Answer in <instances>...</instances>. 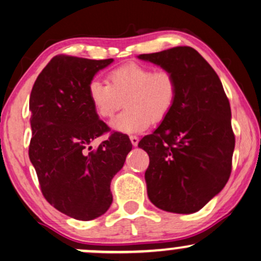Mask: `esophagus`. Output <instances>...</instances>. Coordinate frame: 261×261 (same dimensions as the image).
Returning a JSON list of instances; mask_svg holds the SVG:
<instances>
[{
  "label": "esophagus",
  "instance_id": "34e87169",
  "mask_svg": "<svg viewBox=\"0 0 261 261\" xmlns=\"http://www.w3.org/2000/svg\"><path fill=\"white\" fill-rule=\"evenodd\" d=\"M130 141L133 144V146H138L139 145V138H136V136H131Z\"/></svg>",
  "mask_w": 261,
  "mask_h": 261
}]
</instances>
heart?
<instances>
[{
    "label": "heart",
    "instance_id": "heart-1",
    "mask_svg": "<svg viewBox=\"0 0 261 261\" xmlns=\"http://www.w3.org/2000/svg\"><path fill=\"white\" fill-rule=\"evenodd\" d=\"M87 97L101 119H109L125 103L126 110L110 126L121 134L145 131L151 122H160L171 112L177 97V81L167 70H152L130 62L108 73V84L91 80Z\"/></svg>",
    "mask_w": 261,
    "mask_h": 261
}]
</instances>
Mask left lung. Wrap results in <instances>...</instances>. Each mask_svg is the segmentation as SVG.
Instances as JSON below:
<instances>
[{
    "label": "left lung",
    "mask_w": 261,
    "mask_h": 261,
    "mask_svg": "<svg viewBox=\"0 0 261 261\" xmlns=\"http://www.w3.org/2000/svg\"><path fill=\"white\" fill-rule=\"evenodd\" d=\"M175 75L177 97L171 112L139 147L147 152V196L169 213L193 214L218 195L231 172L235 136L231 110L220 79L189 46L144 54Z\"/></svg>",
    "instance_id": "obj_1"
}]
</instances>
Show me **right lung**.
I'll return each instance as SVG.
<instances>
[{
  "mask_svg": "<svg viewBox=\"0 0 261 261\" xmlns=\"http://www.w3.org/2000/svg\"><path fill=\"white\" fill-rule=\"evenodd\" d=\"M114 60L59 55L38 75L30 96L32 139L29 156L48 202L65 215L89 221L109 210L110 184L133 149L120 133L96 149L109 130L87 97V85Z\"/></svg>",
  "mask_w": 261,
  "mask_h": 261,
  "instance_id": "add662e5",
  "label": "right lung"
}]
</instances>
